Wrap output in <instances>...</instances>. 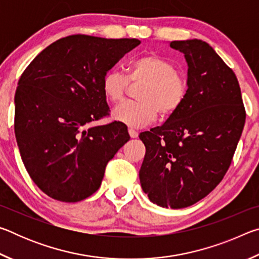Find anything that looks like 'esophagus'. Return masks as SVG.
Segmentation results:
<instances>
[{"mask_svg": "<svg viewBox=\"0 0 259 259\" xmlns=\"http://www.w3.org/2000/svg\"><path fill=\"white\" fill-rule=\"evenodd\" d=\"M128 133H129L131 138H137L138 137V133L136 130H134V129H129Z\"/></svg>", "mask_w": 259, "mask_h": 259, "instance_id": "esophagus-1", "label": "esophagus"}]
</instances>
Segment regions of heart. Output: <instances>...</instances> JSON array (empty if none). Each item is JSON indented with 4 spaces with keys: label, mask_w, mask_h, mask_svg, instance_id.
<instances>
[{
    "label": "heart",
    "mask_w": 259,
    "mask_h": 259,
    "mask_svg": "<svg viewBox=\"0 0 259 259\" xmlns=\"http://www.w3.org/2000/svg\"><path fill=\"white\" fill-rule=\"evenodd\" d=\"M130 80H128L127 78ZM129 81L143 83L139 89V102H126L113 109V119L131 128H143L152 123L160 113L168 117L176 113L185 102L188 82L175 65L159 55H145L130 61L128 77L117 69L105 73L102 89L109 102L123 99Z\"/></svg>",
    "instance_id": "obj_1"
}]
</instances>
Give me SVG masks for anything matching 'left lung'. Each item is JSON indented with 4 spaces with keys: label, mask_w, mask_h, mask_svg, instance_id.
Listing matches in <instances>:
<instances>
[{
    "label": "left lung",
    "mask_w": 259,
    "mask_h": 259,
    "mask_svg": "<svg viewBox=\"0 0 259 259\" xmlns=\"http://www.w3.org/2000/svg\"><path fill=\"white\" fill-rule=\"evenodd\" d=\"M187 63L185 102L161 126L142 133L144 193L163 208L194 204L216 187L233 159L245 111L234 72L207 42L172 41Z\"/></svg>",
    "instance_id": "left-lung-1"
}]
</instances>
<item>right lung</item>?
<instances>
[{"instance_id": "add662e5", "label": "right lung", "mask_w": 259, "mask_h": 259, "mask_svg": "<svg viewBox=\"0 0 259 259\" xmlns=\"http://www.w3.org/2000/svg\"><path fill=\"white\" fill-rule=\"evenodd\" d=\"M137 38L71 35L33 59L15 95V134L30 178L50 198L77 202L98 190L105 168L130 139L126 125L85 129L106 116L105 75Z\"/></svg>"}]
</instances>
